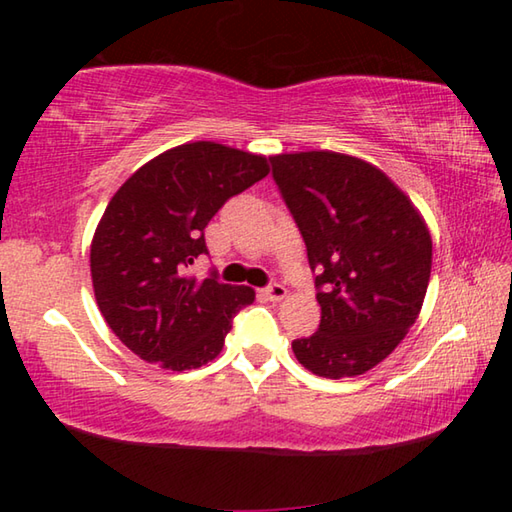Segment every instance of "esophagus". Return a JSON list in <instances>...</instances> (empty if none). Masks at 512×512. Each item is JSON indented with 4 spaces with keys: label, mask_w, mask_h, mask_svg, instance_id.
<instances>
[{
    "label": "esophagus",
    "mask_w": 512,
    "mask_h": 512,
    "mask_svg": "<svg viewBox=\"0 0 512 512\" xmlns=\"http://www.w3.org/2000/svg\"><path fill=\"white\" fill-rule=\"evenodd\" d=\"M262 296H264L266 300L280 302V300L287 298V289H284L282 284H271V287H266V289L262 291Z\"/></svg>",
    "instance_id": "34e87169"
}]
</instances>
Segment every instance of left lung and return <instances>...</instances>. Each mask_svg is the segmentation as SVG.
<instances>
[{
  "label": "left lung",
  "instance_id": "left-lung-1",
  "mask_svg": "<svg viewBox=\"0 0 512 512\" xmlns=\"http://www.w3.org/2000/svg\"><path fill=\"white\" fill-rule=\"evenodd\" d=\"M271 162L318 271V332L293 341V354L318 377L363 375L420 314L431 275L427 221L384 171L357 155L298 151Z\"/></svg>",
  "mask_w": 512,
  "mask_h": 512
}]
</instances>
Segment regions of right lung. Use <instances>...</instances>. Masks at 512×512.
Listing matches in <instances>:
<instances>
[{
	"instance_id": "add662e5",
	"label": "right lung",
	"mask_w": 512,
	"mask_h": 512,
	"mask_svg": "<svg viewBox=\"0 0 512 512\" xmlns=\"http://www.w3.org/2000/svg\"><path fill=\"white\" fill-rule=\"evenodd\" d=\"M266 155L216 142H187L155 155L121 185L90 244L101 316L137 357L167 370L216 359L250 287L185 268L207 253L203 230L230 196L268 176Z\"/></svg>"
}]
</instances>
